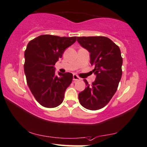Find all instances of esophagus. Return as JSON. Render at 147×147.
Listing matches in <instances>:
<instances>
[{"label":"esophagus","mask_w":147,"mask_h":147,"mask_svg":"<svg viewBox=\"0 0 147 147\" xmlns=\"http://www.w3.org/2000/svg\"><path fill=\"white\" fill-rule=\"evenodd\" d=\"M73 80L74 81H79L81 80V79L77 76V75H73Z\"/></svg>","instance_id":"1"}]
</instances>
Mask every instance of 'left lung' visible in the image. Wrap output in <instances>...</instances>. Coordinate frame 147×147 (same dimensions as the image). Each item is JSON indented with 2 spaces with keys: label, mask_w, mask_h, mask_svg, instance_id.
<instances>
[{
  "label": "left lung",
  "mask_w": 147,
  "mask_h": 147,
  "mask_svg": "<svg viewBox=\"0 0 147 147\" xmlns=\"http://www.w3.org/2000/svg\"><path fill=\"white\" fill-rule=\"evenodd\" d=\"M79 45L90 53V63L96 79L91 86L84 79L86 87L79 94L81 105L90 110H97L107 105L117 90L122 77L123 58L119 47L103 36L77 37Z\"/></svg>",
  "instance_id": "obj_1"
}]
</instances>
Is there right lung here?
<instances>
[{
  "mask_svg": "<svg viewBox=\"0 0 147 147\" xmlns=\"http://www.w3.org/2000/svg\"><path fill=\"white\" fill-rule=\"evenodd\" d=\"M76 37L42 35L29 42L24 51V70L31 93L45 107H57L63 102L66 88L72 81L70 72L56 75L55 64Z\"/></svg>",
  "mask_w": 147,
  "mask_h": 147,
  "instance_id": "obj_1",
  "label": "right lung"
}]
</instances>
